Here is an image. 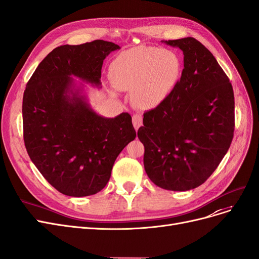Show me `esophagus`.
Listing matches in <instances>:
<instances>
[{
	"instance_id": "1",
	"label": "esophagus",
	"mask_w": 259,
	"mask_h": 259,
	"mask_svg": "<svg viewBox=\"0 0 259 259\" xmlns=\"http://www.w3.org/2000/svg\"><path fill=\"white\" fill-rule=\"evenodd\" d=\"M133 124H134V127H135L136 131H138V128L142 125V115L141 114H134L133 115Z\"/></svg>"
}]
</instances>
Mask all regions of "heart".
Here are the masks:
<instances>
[{
    "label": "heart",
    "mask_w": 259,
    "mask_h": 259,
    "mask_svg": "<svg viewBox=\"0 0 259 259\" xmlns=\"http://www.w3.org/2000/svg\"><path fill=\"white\" fill-rule=\"evenodd\" d=\"M181 75V61L168 49L138 46L121 52L109 66L114 88L131 91L138 109L151 110L171 94Z\"/></svg>",
    "instance_id": "heart-1"
}]
</instances>
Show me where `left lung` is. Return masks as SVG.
<instances>
[{
	"label": "left lung",
	"mask_w": 259,
	"mask_h": 259,
	"mask_svg": "<svg viewBox=\"0 0 259 259\" xmlns=\"http://www.w3.org/2000/svg\"><path fill=\"white\" fill-rule=\"evenodd\" d=\"M183 52L180 81L168 99L144 114L138 138L150 180L168 191L201 185L234 137L235 97L217 59L193 37L162 40Z\"/></svg>",
	"instance_id": "obj_1"
}]
</instances>
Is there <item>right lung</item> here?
<instances>
[{
  "label": "right lung",
  "instance_id": "add662e5",
  "mask_svg": "<svg viewBox=\"0 0 259 259\" xmlns=\"http://www.w3.org/2000/svg\"><path fill=\"white\" fill-rule=\"evenodd\" d=\"M118 49L102 39L57 47L26 84L22 102L26 151L45 179L64 195L84 197L102 191L114 160L136 137L127 112L105 118L87 95L84 83L102 88L103 62Z\"/></svg>",
  "mask_w": 259,
  "mask_h": 259
}]
</instances>
